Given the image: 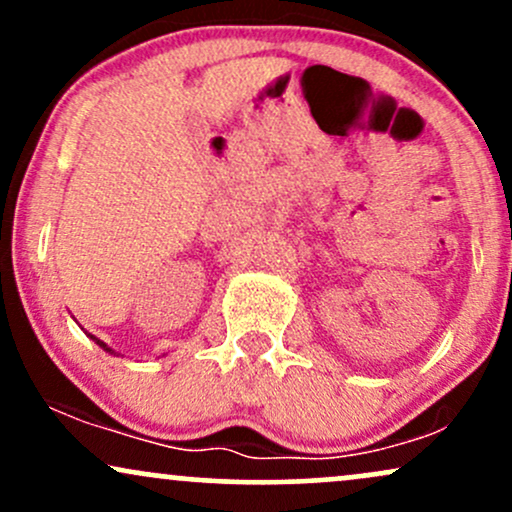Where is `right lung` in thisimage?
I'll return each instance as SVG.
<instances>
[{"label":"right lung","mask_w":512,"mask_h":512,"mask_svg":"<svg viewBox=\"0 0 512 512\" xmlns=\"http://www.w3.org/2000/svg\"><path fill=\"white\" fill-rule=\"evenodd\" d=\"M93 339H96V337H93ZM96 342H98V344H101V346H103V349H105V351H110V349H108V346H105V344H103V342H101V339H96Z\"/></svg>","instance_id":"obj_1"}]
</instances>
